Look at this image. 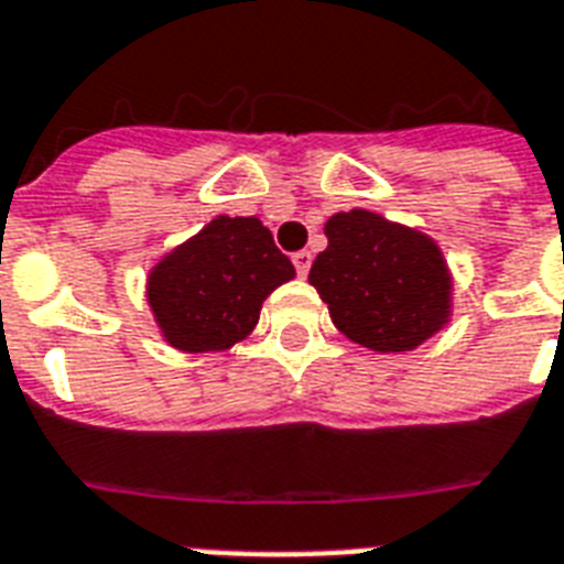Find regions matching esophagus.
I'll return each mask as SVG.
<instances>
[{
	"label": "esophagus",
	"mask_w": 564,
	"mask_h": 564,
	"mask_svg": "<svg viewBox=\"0 0 564 564\" xmlns=\"http://www.w3.org/2000/svg\"><path fill=\"white\" fill-rule=\"evenodd\" d=\"M292 263H295V272H299L301 278H307L310 263H313V254H310L307 248H304V251H295V254H292Z\"/></svg>",
	"instance_id": "1"
}]
</instances>
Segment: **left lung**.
Masks as SVG:
<instances>
[{
  "label": "left lung",
  "mask_w": 564,
  "mask_h": 564,
  "mask_svg": "<svg viewBox=\"0 0 564 564\" xmlns=\"http://www.w3.org/2000/svg\"><path fill=\"white\" fill-rule=\"evenodd\" d=\"M325 237L310 283L351 343L380 354L412 351L451 322L454 281L427 234L380 213L348 210L327 219Z\"/></svg>",
  "instance_id": "left-lung-1"
}]
</instances>
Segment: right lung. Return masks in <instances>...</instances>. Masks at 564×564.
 Returning a JSON list of instances; mask_svg holds the SVG:
<instances>
[{"label": "right lung", "instance_id": "obj_1", "mask_svg": "<svg viewBox=\"0 0 564 564\" xmlns=\"http://www.w3.org/2000/svg\"><path fill=\"white\" fill-rule=\"evenodd\" d=\"M292 278L295 265L257 216H216L154 265L145 299L172 348L228 351L254 330L263 301Z\"/></svg>", "mask_w": 564, "mask_h": 564}]
</instances>
